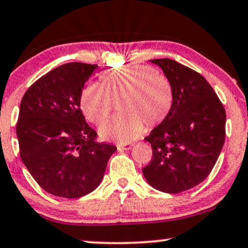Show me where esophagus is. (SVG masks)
<instances>
[{"mask_svg": "<svg viewBox=\"0 0 248 248\" xmlns=\"http://www.w3.org/2000/svg\"><path fill=\"white\" fill-rule=\"evenodd\" d=\"M132 143H126V145H118L117 148L119 149V151H127V149H130L131 147H132Z\"/></svg>", "mask_w": 248, "mask_h": 248, "instance_id": "esophagus-1", "label": "esophagus"}]
</instances>
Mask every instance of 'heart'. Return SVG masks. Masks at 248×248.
<instances>
[{
  "instance_id": "heart-1",
  "label": "heart",
  "mask_w": 248,
  "mask_h": 248,
  "mask_svg": "<svg viewBox=\"0 0 248 248\" xmlns=\"http://www.w3.org/2000/svg\"><path fill=\"white\" fill-rule=\"evenodd\" d=\"M115 103L122 114L100 127V137L127 142L140 136L145 125L153 129L166 121L173 106V90L164 73L146 65L107 70L100 85L82 88L80 109L91 123H104Z\"/></svg>"
}]
</instances>
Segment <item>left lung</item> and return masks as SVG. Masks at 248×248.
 I'll list each match as a JSON object with an SVG mask.
<instances>
[{"label":"left lung","instance_id":"1","mask_svg":"<svg viewBox=\"0 0 248 248\" xmlns=\"http://www.w3.org/2000/svg\"><path fill=\"white\" fill-rule=\"evenodd\" d=\"M163 70L173 90L166 121L145 140L152 160L142 168L149 185L180 193L202 183L217 161L225 140V109L200 73L170 59L151 60Z\"/></svg>","mask_w":248,"mask_h":248}]
</instances>
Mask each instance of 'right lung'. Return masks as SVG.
Wrapping results in <instances>:
<instances>
[{
  "label": "right lung",
  "instance_id": "obj_1",
  "mask_svg": "<svg viewBox=\"0 0 248 248\" xmlns=\"http://www.w3.org/2000/svg\"><path fill=\"white\" fill-rule=\"evenodd\" d=\"M96 64L57 66L39 78L20 102L16 132L23 163L48 193L76 199L100 185L117 147L96 142L86 123L80 95Z\"/></svg>",
  "mask_w": 248,
  "mask_h": 248
}]
</instances>
